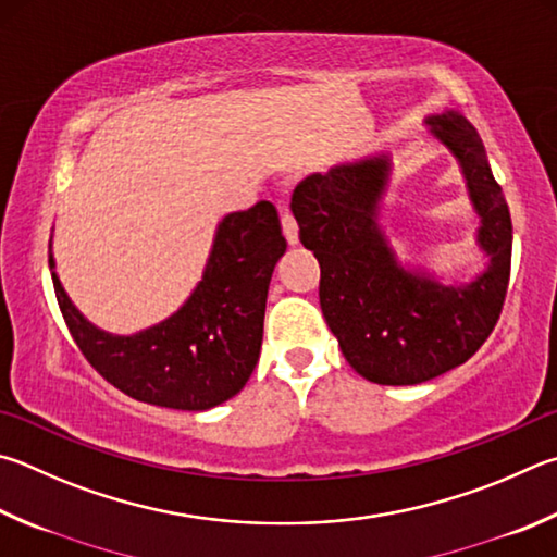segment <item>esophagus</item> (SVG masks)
I'll return each instance as SVG.
<instances>
[{
    "label": "esophagus",
    "mask_w": 557,
    "mask_h": 557,
    "mask_svg": "<svg viewBox=\"0 0 557 557\" xmlns=\"http://www.w3.org/2000/svg\"><path fill=\"white\" fill-rule=\"evenodd\" d=\"M282 231H285V238L289 246L299 244V226H297V219L292 216V211H282Z\"/></svg>",
    "instance_id": "esophagus-1"
}]
</instances>
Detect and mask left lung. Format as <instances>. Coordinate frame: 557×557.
I'll use <instances>...</instances> for the list:
<instances>
[{"instance_id":"1","label":"left lung","mask_w":557,"mask_h":557,"mask_svg":"<svg viewBox=\"0 0 557 557\" xmlns=\"http://www.w3.org/2000/svg\"><path fill=\"white\" fill-rule=\"evenodd\" d=\"M433 136L460 160L482 216L487 272L443 287L397 265L377 226L387 182L384 158L309 175L292 191L299 240L319 260V301L350 368L377 384H419L462 366L499 321L511 275V214L482 138L458 111L429 119Z\"/></svg>"}]
</instances>
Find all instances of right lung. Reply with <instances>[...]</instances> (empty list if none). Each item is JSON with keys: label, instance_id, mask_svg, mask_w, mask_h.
I'll return each instance as SVG.
<instances>
[{"label": "right lung", "instance_id": "right-lung-1", "mask_svg": "<svg viewBox=\"0 0 557 557\" xmlns=\"http://www.w3.org/2000/svg\"><path fill=\"white\" fill-rule=\"evenodd\" d=\"M285 250L270 201L226 216L195 295L136 336H111L85 321L60 285L50 252L48 265L70 336L99 375L138 401L205 411L244 389L256 370L270 277Z\"/></svg>", "mask_w": 557, "mask_h": 557}]
</instances>
